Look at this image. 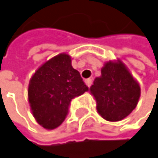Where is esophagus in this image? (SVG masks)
Instances as JSON below:
<instances>
[{
  "label": "esophagus",
  "instance_id": "obj_1",
  "mask_svg": "<svg viewBox=\"0 0 158 158\" xmlns=\"http://www.w3.org/2000/svg\"><path fill=\"white\" fill-rule=\"evenodd\" d=\"M85 84L87 85V87H90L91 86V84H92V79H85Z\"/></svg>",
  "mask_w": 158,
  "mask_h": 158
}]
</instances>
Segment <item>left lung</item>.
<instances>
[{
	"label": "left lung",
	"instance_id": "1",
	"mask_svg": "<svg viewBox=\"0 0 158 158\" xmlns=\"http://www.w3.org/2000/svg\"><path fill=\"white\" fill-rule=\"evenodd\" d=\"M101 72L89 88L96 110L106 121H121L135 109L141 95L140 84L121 59L105 62Z\"/></svg>",
	"mask_w": 158,
	"mask_h": 158
}]
</instances>
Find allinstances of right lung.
I'll use <instances>...</instances> for the list:
<instances>
[{
    "mask_svg": "<svg viewBox=\"0 0 158 158\" xmlns=\"http://www.w3.org/2000/svg\"><path fill=\"white\" fill-rule=\"evenodd\" d=\"M71 56L61 53L43 63L28 85L30 109L39 125L47 130L58 127L65 120L70 102L87 91Z\"/></svg>",
    "mask_w": 158,
    "mask_h": 158,
    "instance_id": "obj_1",
    "label": "right lung"
}]
</instances>
